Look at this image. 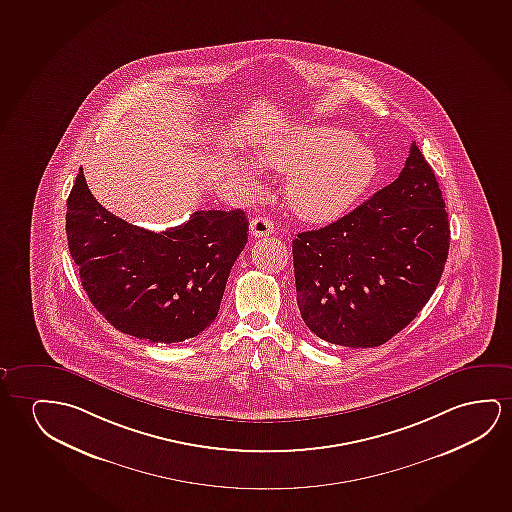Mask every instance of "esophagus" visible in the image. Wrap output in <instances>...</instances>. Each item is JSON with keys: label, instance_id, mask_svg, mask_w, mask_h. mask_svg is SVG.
I'll return each mask as SVG.
<instances>
[{"label": "esophagus", "instance_id": "esophagus-1", "mask_svg": "<svg viewBox=\"0 0 512 512\" xmlns=\"http://www.w3.org/2000/svg\"><path fill=\"white\" fill-rule=\"evenodd\" d=\"M250 230H252L255 237H266L275 232V223L271 222L266 216H257L250 223Z\"/></svg>", "mask_w": 512, "mask_h": 512}]
</instances>
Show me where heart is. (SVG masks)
Here are the masks:
<instances>
[{
	"instance_id": "obj_1",
	"label": "heart",
	"mask_w": 512,
	"mask_h": 512,
	"mask_svg": "<svg viewBox=\"0 0 512 512\" xmlns=\"http://www.w3.org/2000/svg\"><path fill=\"white\" fill-rule=\"evenodd\" d=\"M260 162L290 172L285 186L294 213L310 222H331L347 213L377 178L375 151L349 130L301 125L276 135L260 149ZM237 171L257 181L260 167L237 160Z\"/></svg>"
}]
</instances>
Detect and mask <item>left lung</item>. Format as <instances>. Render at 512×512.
<instances>
[{"label":"left lung","mask_w":512,"mask_h":512,"mask_svg":"<svg viewBox=\"0 0 512 512\" xmlns=\"http://www.w3.org/2000/svg\"><path fill=\"white\" fill-rule=\"evenodd\" d=\"M449 239L437 178L412 142L391 185L349 215L292 241L304 324L341 347L386 343L430 301Z\"/></svg>","instance_id":"obj_1"}]
</instances>
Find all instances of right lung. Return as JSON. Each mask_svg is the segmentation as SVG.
<instances>
[{"mask_svg": "<svg viewBox=\"0 0 512 512\" xmlns=\"http://www.w3.org/2000/svg\"><path fill=\"white\" fill-rule=\"evenodd\" d=\"M68 250L89 301L121 333L178 343L216 319L248 241L245 211H195L162 230L125 222L89 192L82 167L67 200Z\"/></svg>", "mask_w": 512, "mask_h": 512, "instance_id": "obj_1", "label": "right lung"}]
</instances>
